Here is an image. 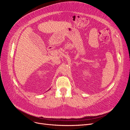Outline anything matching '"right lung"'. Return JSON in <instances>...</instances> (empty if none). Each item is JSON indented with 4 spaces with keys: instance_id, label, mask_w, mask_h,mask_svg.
Listing matches in <instances>:
<instances>
[{
    "instance_id": "obj_1",
    "label": "right lung",
    "mask_w": 130,
    "mask_h": 130,
    "mask_svg": "<svg viewBox=\"0 0 130 130\" xmlns=\"http://www.w3.org/2000/svg\"><path fill=\"white\" fill-rule=\"evenodd\" d=\"M49 90H50V89H49Z\"/></svg>"
}]
</instances>
